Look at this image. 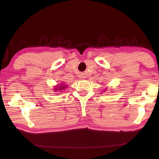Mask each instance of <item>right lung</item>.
Segmentation results:
<instances>
[{"instance_id": "obj_1", "label": "right lung", "mask_w": 159, "mask_h": 159, "mask_svg": "<svg viewBox=\"0 0 159 159\" xmlns=\"http://www.w3.org/2000/svg\"><path fill=\"white\" fill-rule=\"evenodd\" d=\"M64 87H65V85H61V87H60V88H55V90H59L60 91H61V90H64Z\"/></svg>"}]
</instances>
